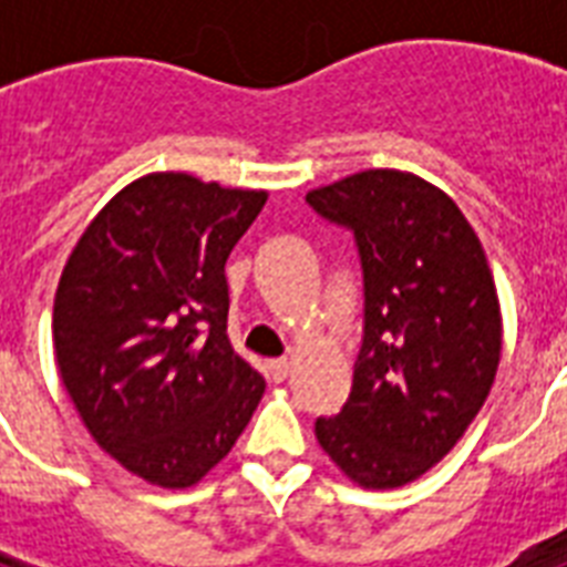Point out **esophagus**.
I'll return each instance as SVG.
<instances>
[{
    "label": "esophagus",
    "instance_id": "34e87169",
    "mask_svg": "<svg viewBox=\"0 0 567 567\" xmlns=\"http://www.w3.org/2000/svg\"><path fill=\"white\" fill-rule=\"evenodd\" d=\"M267 371H270L274 382H285V379L291 377V362L288 359H274V362L267 364Z\"/></svg>",
    "mask_w": 567,
    "mask_h": 567
}]
</instances>
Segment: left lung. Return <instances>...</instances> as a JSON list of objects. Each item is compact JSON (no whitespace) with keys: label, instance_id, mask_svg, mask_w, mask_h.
<instances>
[{"label":"left lung","instance_id":"8db88e82","mask_svg":"<svg viewBox=\"0 0 567 567\" xmlns=\"http://www.w3.org/2000/svg\"><path fill=\"white\" fill-rule=\"evenodd\" d=\"M306 203L353 231L364 336L353 388L315 435L364 488H396L456 447L492 391L503 323L483 244L458 205L421 176L364 171Z\"/></svg>","mask_w":567,"mask_h":567}]
</instances>
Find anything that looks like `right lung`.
Returning <instances> with one entry per match:
<instances>
[{
    "mask_svg": "<svg viewBox=\"0 0 567 567\" xmlns=\"http://www.w3.org/2000/svg\"><path fill=\"white\" fill-rule=\"evenodd\" d=\"M265 203V190L150 173L66 258L52 311L58 373L93 441L146 483H199L265 394L226 336V258Z\"/></svg>",
    "mask_w": 567,
    "mask_h": 567,
    "instance_id": "right-lung-1",
    "label": "right lung"
}]
</instances>
